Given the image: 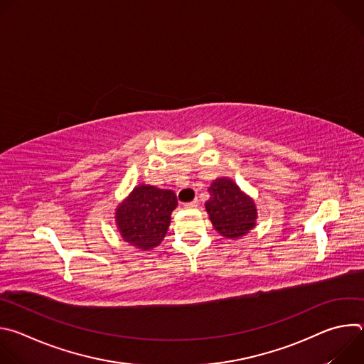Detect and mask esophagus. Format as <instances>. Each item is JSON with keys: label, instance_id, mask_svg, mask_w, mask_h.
Masks as SVG:
<instances>
[{"label": "esophagus", "instance_id": "obj_1", "mask_svg": "<svg viewBox=\"0 0 364 364\" xmlns=\"http://www.w3.org/2000/svg\"><path fill=\"white\" fill-rule=\"evenodd\" d=\"M198 205V201L197 200H193V201H188V203H184V207L186 209H194V207Z\"/></svg>", "mask_w": 364, "mask_h": 364}]
</instances>
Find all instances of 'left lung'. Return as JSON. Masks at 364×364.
I'll use <instances>...</instances> for the list:
<instances>
[{"label":"left lung","mask_w":364,"mask_h":364,"mask_svg":"<svg viewBox=\"0 0 364 364\" xmlns=\"http://www.w3.org/2000/svg\"><path fill=\"white\" fill-rule=\"evenodd\" d=\"M210 198L205 201L213 228L228 239H239L255 228L256 204L239 186L226 177L216 178L209 187Z\"/></svg>","instance_id":"8db88e82"}]
</instances>
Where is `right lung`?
<instances>
[{
	"label": "right lung",
	"mask_w": 364,
	"mask_h": 364,
	"mask_svg": "<svg viewBox=\"0 0 364 364\" xmlns=\"http://www.w3.org/2000/svg\"><path fill=\"white\" fill-rule=\"evenodd\" d=\"M176 207L174 191L141 184L118 204L115 222L125 242L149 250L163 242Z\"/></svg>",
	"instance_id": "add662e5"
}]
</instances>
